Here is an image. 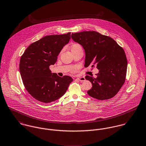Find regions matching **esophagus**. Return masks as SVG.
Masks as SVG:
<instances>
[{
  "mask_svg": "<svg viewBox=\"0 0 146 146\" xmlns=\"http://www.w3.org/2000/svg\"><path fill=\"white\" fill-rule=\"evenodd\" d=\"M76 80H77L78 81H81V82H83V81H84L86 80L85 78H84V77H80V78H76Z\"/></svg>",
  "mask_w": 146,
  "mask_h": 146,
  "instance_id": "esophagus-1",
  "label": "esophagus"
}]
</instances>
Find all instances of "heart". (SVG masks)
<instances>
[{
    "label": "heart",
    "instance_id": "obj_1",
    "mask_svg": "<svg viewBox=\"0 0 146 146\" xmlns=\"http://www.w3.org/2000/svg\"><path fill=\"white\" fill-rule=\"evenodd\" d=\"M78 46H81V45H79V44H75L73 45V46H72L71 50L74 49V48H77V47H78Z\"/></svg>",
    "mask_w": 146,
    "mask_h": 146
}]
</instances>
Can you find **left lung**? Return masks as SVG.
Segmentation results:
<instances>
[{"instance_id": "obj_1", "label": "left lung", "mask_w": 146, "mask_h": 146, "mask_svg": "<svg viewBox=\"0 0 146 146\" xmlns=\"http://www.w3.org/2000/svg\"><path fill=\"white\" fill-rule=\"evenodd\" d=\"M71 37L84 49V66H96L99 70L95 78L85 77L92 84L88 95L99 100L115 96L126 78L127 59L124 49L111 37L94 31L72 33Z\"/></svg>"}]
</instances>
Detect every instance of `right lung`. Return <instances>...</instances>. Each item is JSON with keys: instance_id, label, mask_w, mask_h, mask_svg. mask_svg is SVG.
I'll return each instance as SVG.
<instances>
[{"instance_id": "add662e5", "label": "right lung", "mask_w": 146, "mask_h": 146, "mask_svg": "<svg viewBox=\"0 0 146 146\" xmlns=\"http://www.w3.org/2000/svg\"><path fill=\"white\" fill-rule=\"evenodd\" d=\"M70 39V33L43 37L31 44L21 57L19 71L23 83L34 98L44 103L54 101L65 94L73 78L52 73L49 69Z\"/></svg>"}]
</instances>
